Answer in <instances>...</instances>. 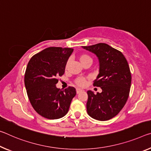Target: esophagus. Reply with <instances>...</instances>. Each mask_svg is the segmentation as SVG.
Returning <instances> with one entry per match:
<instances>
[{"instance_id":"1","label":"esophagus","mask_w":151,"mask_h":151,"mask_svg":"<svg viewBox=\"0 0 151 151\" xmlns=\"http://www.w3.org/2000/svg\"><path fill=\"white\" fill-rule=\"evenodd\" d=\"M76 93H77V94H78V93H79L82 91V90L80 89V88H76Z\"/></svg>"}]
</instances>
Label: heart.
<instances>
[{
  "label": "heart",
  "instance_id": "b5f03b06",
  "mask_svg": "<svg viewBox=\"0 0 151 151\" xmlns=\"http://www.w3.org/2000/svg\"><path fill=\"white\" fill-rule=\"evenodd\" d=\"M79 60L81 64H83L87 61H92V59L87 54H81L79 56ZM86 82H87V79L83 77H79L76 78L75 80L76 84L78 86H80V87H83V86H85L86 84Z\"/></svg>",
  "mask_w": 151,
  "mask_h": 151
}]
</instances>
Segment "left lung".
<instances>
[{"label": "left lung", "mask_w": 151, "mask_h": 151, "mask_svg": "<svg viewBox=\"0 0 151 151\" xmlns=\"http://www.w3.org/2000/svg\"><path fill=\"white\" fill-rule=\"evenodd\" d=\"M83 47L99 59V73L93 86L102 89L96 95L87 91V113L97 120H108L118 115L127 101L132 81L130 67L120 51L104 43Z\"/></svg>", "instance_id": "obj_1"}]
</instances>
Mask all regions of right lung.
<instances>
[{
  "label": "right lung",
  "mask_w": 151,
  "mask_h": 151,
  "mask_svg": "<svg viewBox=\"0 0 151 151\" xmlns=\"http://www.w3.org/2000/svg\"><path fill=\"white\" fill-rule=\"evenodd\" d=\"M73 52L69 47H50L33 56L27 64L24 78L27 96L33 109L44 118H63L76 95L75 87L62 90L56 86Z\"/></svg>",
  "instance_id": "add662e5"
}]
</instances>
